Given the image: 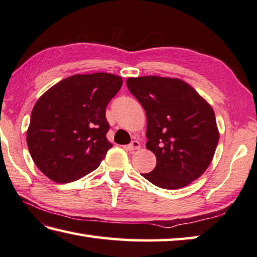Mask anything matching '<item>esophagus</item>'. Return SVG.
Wrapping results in <instances>:
<instances>
[{
    "label": "esophagus",
    "mask_w": 257,
    "mask_h": 257,
    "mask_svg": "<svg viewBox=\"0 0 257 257\" xmlns=\"http://www.w3.org/2000/svg\"><path fill=\"white\" fill-rule=\"evenodd\" d=\"M127 151L129 152H134V151H137V149L141 148V143H139L138 141H134L132 144L127 145V146L124 147Z\"/></svg>",
    "instance_id": "1"
}]
</instances>
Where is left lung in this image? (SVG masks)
Masks as SVG:
<instances>
[{"label": "left lung", "instance_id": "8db88e82", "mask_svg": "<svg viewBox=\"0 0 257 257\" xmlns=\"http://www.w3.org/2000/svg\"><path fill=\"white\" fill-rule=\"evenodd\" d=\"M127 86L147 116L146 147L156 166L145 179L162 189L183 188L201 176L219 141L212 106L180 78L128 77Z\"/></svg>", "mask_w": 257, "mask_h": 257}]
</instances>
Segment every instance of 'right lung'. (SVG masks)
Instances as JSON below:
<instances>
[{"mask_svg":"<svg viewBox=\"0 0 257 257\" xmlns=\"http://www.w3.org/2000/svg\"><path fill=\"white\" fill-rule=\"evenodd\" d=\"M122 86L110 73L76 74L41 95L32 109L27 145L35 164L56 183L76 181L100 166L112 147L105 109Z\"/></svg>","mask_w":257,"mask_h":257,"instance_id":"obj_1","label":"right lung"}]
</instances>
